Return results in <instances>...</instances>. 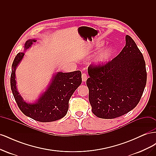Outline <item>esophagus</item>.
Wrapping results in <instances>:
<instances>
[{
  "mask_svg": "<svg viewBox=\"0 0 156 156\" xmlns=\"http://www.w3.org/2000/svg\"><path fill=\"white\" fill-rule=\"evenodd\" d=\"M87 80V75L86 74V73H83V74H82V81H83V82H85Z\"/></svg>",
  "mask_w": 156,
  "mask_h": 156,
  "instance_id": "obj_1",
  "label": "esophagus"
}]
</instances>
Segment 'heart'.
<instances>
[{"instance_id": "b5f03b06", "label": "heart", "mask_w": 156, "mask_h": 156, "mask_svg": "<svg viewBox=\"0 0 156 156\" xmlns=\"http://www.w3.org/2000/svg\"><path fill=\"white\" fill-rule=\"evenodd\" d=\"M103 45V43L99 44L97 47L98 48H101ZM113 52H114V49H112V48H107L105 50H103L101 51V53H99L96 56V58H94V62L100 64H103L105 63V62L111 58V56H112Z\"/></svg>"}]
</instances>
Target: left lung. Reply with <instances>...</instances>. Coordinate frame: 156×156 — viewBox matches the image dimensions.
Segmentation results:
<instances>
[{"label": "left lung", "mask_w": 156, "mask_h": 156, "mask_svg": "<svg viewBox=\"0 0 156 156\" xmlns=\"http://www.w3.org/2000/svg\"><path fill=\"white\" fill-rule=\"evenodd\" d=\"M88 73L92 111L105 119L121 116L133 109L143 95L147 79L143 55L128 35L119 55L104 64L90 65Z\"/></svg>", "instance_id": "obj_1"}]
</instances>
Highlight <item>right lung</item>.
<instances>
[{
	"mask_svg": "<svg viewBox=\"0 0 156 156\" xmlns=\"http://www.w3.org/2000/svg\"><path fill=\"white\" fill-rule=\"evenodd\" d=\"M36 41V40H27L25 50ZM24 55V53H19L14 58L10 78L11 89L19 108L25 115L38 122H49L62 119L67 114L71 96L82 83L81 72L78 70L69 73H56L36 102L27 103L18 92L16 81V69Z\"/></svg>",
	"mask_w": 156,
	"mask_h": 156,
	"instance_id": "obj_1",
	"label": "right lung"
}]
</instances>
